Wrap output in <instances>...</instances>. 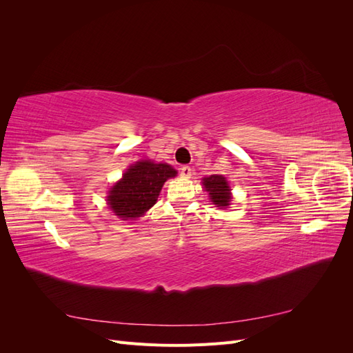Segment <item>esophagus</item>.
Masks as SVG:
<instances>
[{
    "mask_svg": "<svg viewBox=\"0 0 353 353\" xmlns=\"http://www.w3.org/2000/svg\"><path fill=\"white\" fill-rule=\"evenodd\" d=\"M179 175L183 178H190L191 176V168L190 166H183L179 170Z\"/></svg>",
    "mask_w": 353,
    "mask_h": 353,
    "instance_id": "obj_1",
    "label": "esophagus"
}]
</instances>
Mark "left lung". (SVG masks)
Segmentation results:
<instances>
[{
	"label": "left lung",
	"mask_w": 353,
	"mask_h": 353,
	"mask_svg": "<svg viewBox=\"0 0 353 353\" xmlns=\"http://www.w3.org/2000/svg\"><path fill=\"white\" fill-rule=\"evenodd\" d=\"M203 187L208 191L209 199L212 205H215L219 209H227L231 201V188L228 185V181L222 175H210L203 178Z\"/></svg>",
	"instance_id": "obj_1"
}]
</instances>
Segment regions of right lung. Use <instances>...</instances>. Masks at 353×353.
Instances as JSON below:
<instances>
[{
	"instance_id": "right-lung-1",
	"label": "right lung",
	"mask_w": 353,
	"mask_h": 353,
	"mask_svg": "<svg viewBox=\"0 0 353 353\" xmlns=\"http://www.w3.org/2000/svg\"><path fill=\"white\" fill-rule=\"evenodd\" d=\"M176 170L168 163L140 160L125 170L122 179L109 190L108 205L123 221L143 216L154 206L160 190Z\"/></svg>"
}]
</instances>
